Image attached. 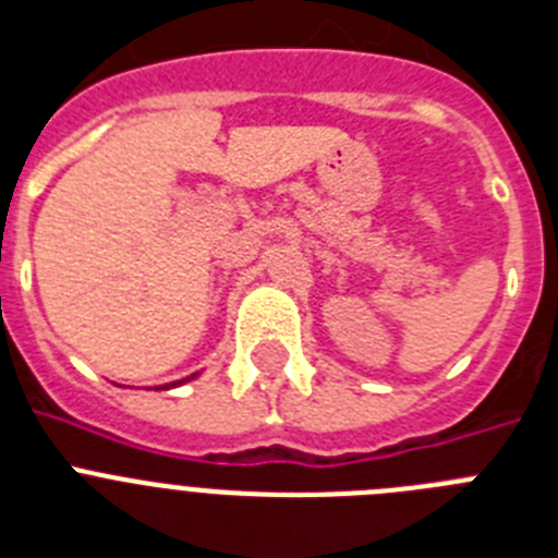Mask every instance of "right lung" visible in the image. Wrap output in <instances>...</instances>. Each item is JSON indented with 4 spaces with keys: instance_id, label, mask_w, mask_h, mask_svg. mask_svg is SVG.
I'll return each mask as SVG.
<instances>
[{
    "instance_id": "obj_1",
    "label": "right lung",
    "mask_w": 558,
    "mask_h": 558,
    "mask_svg": "<svg viewBox=\"0 0 558 558\" xmlns=\"http://www.w3.org/2000/svg\"><path fill=\"white\" fill-rule=\"evenodd\" d=\"M198 377V374H192V377H186V379H195ZM181 383H184V379H181ZM172 386H179V383H172ZM165 388H170V386H165Z\"/></svg>"
}]
</instances>
